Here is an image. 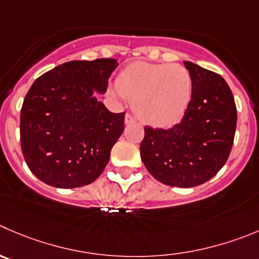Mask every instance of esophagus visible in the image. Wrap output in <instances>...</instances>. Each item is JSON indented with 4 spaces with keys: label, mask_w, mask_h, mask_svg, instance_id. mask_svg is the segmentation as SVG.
Instances as JSON below:
<instances>
[{
    "label": "esophagus",
    "mask_w": 259,
    "mask_h": 259,
    "mask_svg": "<svg viewBox=\"0 0 259 259\" xmlns=\"http://www.w3.org/2000/svg\"><path fill=\"white\" fill-rule=\"evenodd\" d=\"M136 122V118L134 117V115H131V114H125L124 115V123L125 124H132V123H135Z\"/></svg>",
    "instance_id": "1"
}]
</instances>
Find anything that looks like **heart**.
Listing matches in <instances>:
<instances>
[{
	"mask_svg": "<svg viewBox=\"0 0 259 259\" xmlns=\"http://www.w3.org/2000/svg\"><path fill=\"white\" fill-rule=\"evenodd\" d=\"M114 98L134 102V109L145 123L169 127L178 122L188 108L192 77L181 65L136 61L125 66L117 77V88H110Z\"/></svg>",
	"mask_w": 259,
	"mask_h": 259,
	"instance_id": "1",
	"label": "heart"
}]
</instances>
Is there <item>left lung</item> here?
I'll return each instance as SVG.
<instances>
[{
	"mask_svg": "<svg viewBox=\"0 0 259 259\" xmlns=\"http://www.w3.org/2000/svg\"><path fill=\"white\" fill-rule=\"evenodd\" d=\"M192 97L181 123L169 130L145 127L140 146L149 173L162 184L191 188L210 181L233 147L236 108L233 93L218 73L189 61Z\"/></svg>",
	"mask_w": 259,
	"mask_h": 259,
	"instance_id": "8db88e82",
	"label": "left lung"
}]
</instances>
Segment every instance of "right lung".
Masks as SVG:
<instances>
[{
    "label": "right lung",
    "instance_id": "1",
    "mask_svg": "<svg viewBox=\"0 0 259 259\" xmlns=\"http://www.w3.org/2000/svg\"><path fill=\"white\" fill-rule=\"evenodd\" d=\"M117 60L70 61L36 78L24 99L20 141L31 173L57 188L90 184L124 130V113L99 102Z\"/></svg>",
    "mask_w": 259,
    "mask_h": 259
}]
</instances>
